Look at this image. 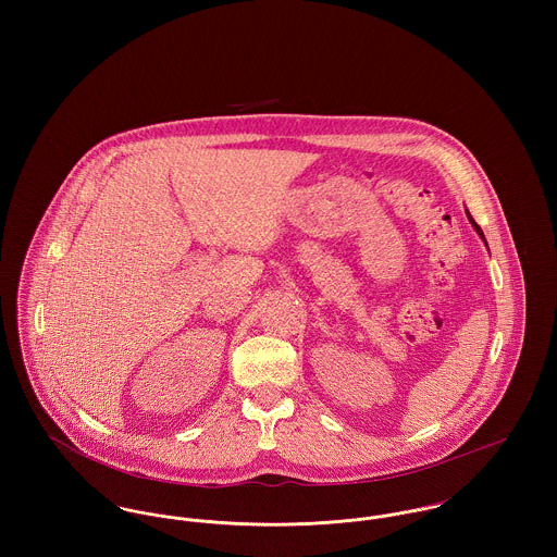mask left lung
I'll list each match as a JSON object with an SVG mask.
<instances>
[{
	"label": "left lung",
	"mask_w": 557,
	"mask_h": 557,
	"mask_svg": "<svg viewBox=\"0 0 557 557\" xmlns=\"http://www.w3.org/2000/svg\"><path fill=\"white\" fill-rule=\"evenodd\" d=\"M470 221H472V225H474V230H476L478 236H480V238L484 239V236H482V230H480V227H478L476 221H474V219H472V216H470ZM484 244H486V242H484Z\"/></svg>",
	"instance_id": "obj_1"
}]
</instances>
